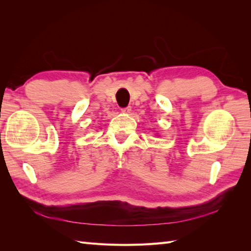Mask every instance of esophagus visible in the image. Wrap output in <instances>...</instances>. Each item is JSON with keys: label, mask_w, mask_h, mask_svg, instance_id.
<instances>
[{"label": "esophagus", "mask_w": 251, "mask_h": 251, "mask_svg": "<svg viewBox=\"0 0 251 251\" xmlns=\"http://www.w3.org/2000/svg\"><path fill=\"white\" fill-rule=\"evenodd\" d=\"M130 111H131V106H126V108H123L122 109L123 113H129Z\"/></svg>", "instance_id": "obj_1"}]
</instances>
